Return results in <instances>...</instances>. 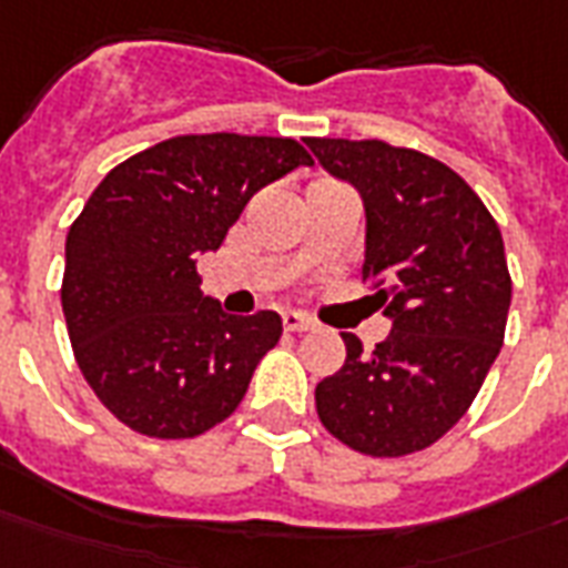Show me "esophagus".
<instances>
[{"label":"esophagus","instance_id":"1","mask_svg":"<svg viewBox=\"0 0 568 568\" xmlns=\"http://www.w3.org/2000/svg\"><path fill=\"white\" fill-rule=\"evenodd\" d=\"M284 329H287V333H308V329H314V324L305 314L284 312Z\"/></svg>","mask_w":568,"mask_h":568}]
</instances>
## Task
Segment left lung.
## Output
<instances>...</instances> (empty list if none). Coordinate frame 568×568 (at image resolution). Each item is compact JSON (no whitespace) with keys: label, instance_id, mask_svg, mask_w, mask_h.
Instances as JSON below:
<instances>
[{"label":"left lung","instance_id":"1","mask_svg":"<svg viewBox=\"0 0 568 568\" xmlns=\"http://www.w3.org/2000/svg\"><path fill=\"white\" fill-rule=\"evenodd\" d=\"M305 144L363 199V281L393 326L372 354L342 333L345 366L317 384V415L359 454H415L466 415L503 347L511 305L503 233L478 193L426 153L375 139Z\"/></svg>","mask_w":568,"mask_h":568}]
</instances>
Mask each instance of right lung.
Wrapping results in <instances>:
<instances>
[{"instance_id":"right-lung-1","label":"right lung","mask_w":568,"mask_h":568,"mask_svg":"<svg viewBox=\"0 0 568 568\" xmlns=\"http://www.w3.org/2000/svg\"><path fill=\"white\" fill-rule=\"evenodd\" d=\"M312 156L272 135H178L114 165L65 239L63 314L99 403L153 438H193L230 417L281 317L226 314L196 260L247 199Z\"/></svg>"}]
</instances>
